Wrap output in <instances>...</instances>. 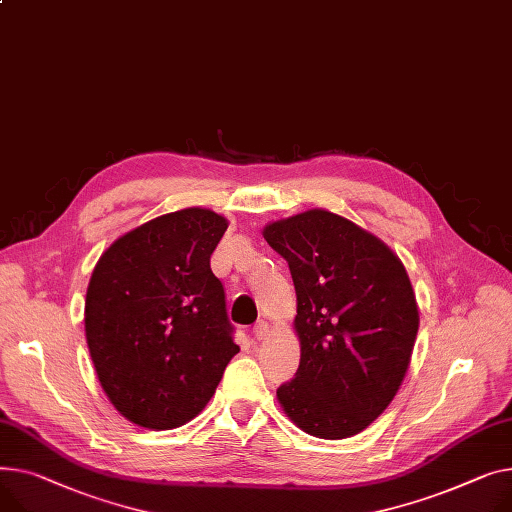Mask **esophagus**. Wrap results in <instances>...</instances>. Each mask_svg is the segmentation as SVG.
I'll list each match as a JSON object with an SVG mask.
<instances>
[{
  "label": "esophagus",
  "instance_id": "34e87169",
  "mask_svg": "<svg viewBox=\"0 0 512 512\" xmlns=\"http://www.w3.org/2000/svg\"><path fill=\"white\" fill-rule=\"evenodd\" d=\"M267 333H269V325H267V321H259V323L253 327V335H255V339H265V337H267Z\"/></svg>",
  "mask_w": 512,
  "mask_h": 512
}]
</instances>
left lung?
<instances>
[{
	"instance_id": "left-lung-1",
	"label": "left lung",
	"mask_w": 512,
	"mask_h": 512,
	"mask_svg": "<svg viewBox=\"0 0 512 512\" xmlns=\"http://www.w3.org/2000/svg\"><path fill=\"white\" fill-rule=\"evenodd\" d=\"M290 267L300 364L278 387L306 434L348 438L377 420L412 360L420 315L399 257L374 234L327 210L263 228Z\"/></svg>"
}]
</instances>
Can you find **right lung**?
Here are the masks:
<instances>
[{
  "mask_svg": "<svg viewBox=\"0 0 512 512\" xmlns=\"http://www.w3.org/2000/svg\"><path fill=\"white\" fill-rule=\"evenodd\" d=\"M228 222L187 208L158 216L98 259L86 292V342L100 387L129 422L193 420L238 354L210 257Z\"/></svg>",
  "mask_w": 512,
  "mask_h": 512,
  "instance_id": "1",
  "label": "right lung"
}]
</instances>
